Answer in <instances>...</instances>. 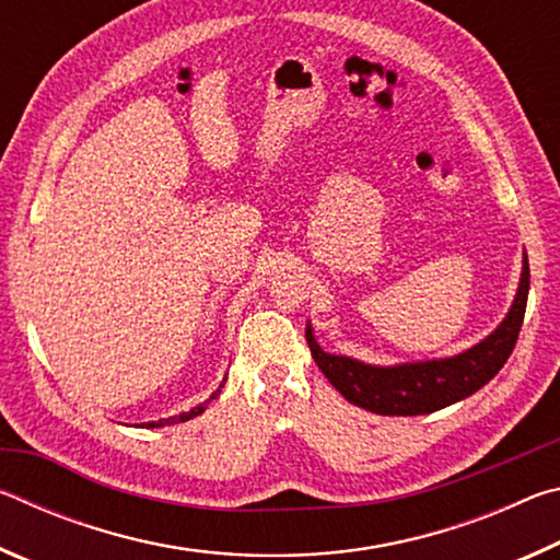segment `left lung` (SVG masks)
Listing matches in <instances>:
<instances>
[{"mask_svg": "<svg viewBox=\"0 0 560 560\" xmlns=\"http://www.w3.org/2000/svg\"><path fill=\"white\" fill-rule=\"evenodd\" d=\"M528 259L524 257L516 299L497 330L477 346L452 358L422 360L402 365H368L355 358L326 353L306 326V340L328 383L363 410L375 415H428L464 400L494 377L514 350L528 301Z\"/></svg>", "mask_w": 560, "mask_h": 560, "instance_id": "8db88e82", "label": "left lung"}]
</instances>
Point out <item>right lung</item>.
Listing matches in <instances>:
<instances>
[{"instance_id": "obj_1", "label": "right lung", "mask_w": 560, "mask_h": 560, "mask_svg": "<svg viewBox=\"0 0 560 560\" xmlns=\"http://www.w3.org/2000/svg\"><path fill=\"white\" fill-rule=\"evenodd\" d=\"M224 381H226V377H224ZM222 387H224V383L220 385V390H222ZM220 390H217V393H212V395H210V400H205L202 405H197V407H192V410H189V412H183V415H175V417H167V420H158V422H143V424H140V428H165V424L185 422V420H189V417H197V415H202V412L207 410V405H210V402L214 400V397H217V395H220Z\"/></svg>"}]
</instances>
